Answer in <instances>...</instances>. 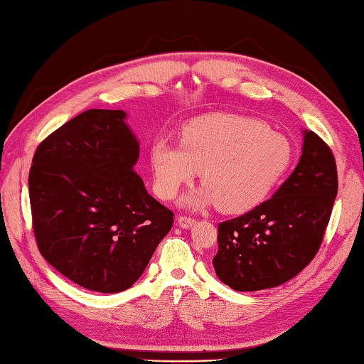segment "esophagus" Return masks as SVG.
Segmentation results:
<instances>
[{
	"instance_id": "1",
	"label": "esophagus",
	"mask_w": 364,
	"mask_h": 364,
	"mask_svg": "<svg viewBox=\"0 0 364 364\" xmlns=\"http://www.w3.org/2000/svg\"><path fill=\"white\" fill-rule=\"evenodd\" d=\"M178 223H179L181 228H191L193 225L196 223V220L191 219V218H186V215H179Z\"/></svg>"
}]
</instances>
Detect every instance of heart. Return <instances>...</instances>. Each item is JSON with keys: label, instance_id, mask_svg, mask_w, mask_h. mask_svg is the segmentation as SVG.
I'll use <instances>...</instances> for the list:
<instances>
[{"label": "heart", "instance_id": "b5f03b06", "mask_svg": "<svg viewBox=\"0 0 364 364\" xmlns=\"http://www.w3.org/2000/svg\"><path fill=\"white\" fill-rule=\"evenodd\" d=\"M156 191L173 199L199 171L203 188L185 206L215 203L227 214H242L267 200L289 168L292 145L284 134L251 117L211 113L185 127L182 144L159 141L150 151Z\"/></svg>", "mask_w": 364, "mask_h": 364}]
</instances>
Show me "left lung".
<instances>
[{"label":"left lung","mask_w":364,"mask_h":364,"mask_svg":"<svg viewBox=\"0 0 364 364\" xmlns=\"http://www.w3.org/2000/svg\"><path fill=\"white\" fill-rule=\"evenodd\" d=\"M338 179L329 146L303 130L300 161L267 202L219 225L213 267L234 291H260L296 277L316 257Z\"/></svg>","instance_id":"obj_1"}]
</instances>
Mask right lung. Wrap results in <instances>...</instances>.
Wrapping results in <instances>:
<instances>
[{
  "label": "right lung",
  "mask_w": 364,
  "mask_h": 364,
  "mask_svg": "<svg viewBox=\"0 0 364 364\" xmlns=\"http://www.w3.org/2000/svg\"><path fill=\"white\" fill-rule=\"evenodd\" d=\"M124 110H87L35 151L28 173L38 248L80 287L114 294L142 276L173 213L134 171L139 141Z\"/></svg>",
  "instance_id": "obj_1"
}]
</instances>
